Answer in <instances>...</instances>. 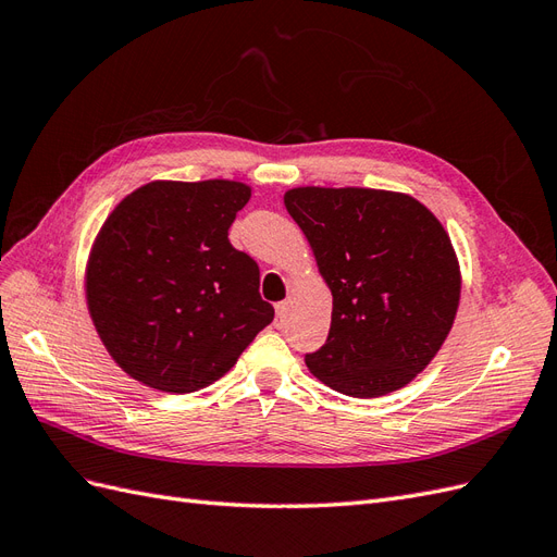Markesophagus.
<instances>
[{"instance_id": "esophagus-1", "label": "esophagus", "mask_w": 557, "mask_h": 557, "mask_svg": "<svg viewBox=\"0 0 557 557\" xmlns=\"http://www.w3.org/2000/svg\"><path fill=\"white\" fill-rule=\"evenodd\" d=\"M285 318H288V301H278L276 305V325L278 327L285 323Z\"/></svg>"}]
</instances>
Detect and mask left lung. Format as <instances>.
I'll return each instance as SVG.
<instances>
[{
	"mask_svg": "<svg viewBox=\"0 0 557 557\" xmlns=\"http://www.w3.org/2000/svg\"><path fill=\"white\" fill-rule=\"evenodd\" d=\"M285 209L332 290L325 344L305 360L348 397H379L423 372L453 327L460 267L446 230L409 195L295 188Z\"/></svg>",
	"mask_w": 557,
	"mask_h": 557,
	"instance_id": "8db88e82",
	"label": "left lung"
}]
</instances>
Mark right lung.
Segmentation results:
<instances>
[{"label":"right lung","mask_w":557,"mask_h":557,"mask_svg":"<svg viewBox=\"0 0 557 557\" xmlns=\"http://www.w3.org/2000/svg\"><path fill=\"white\" fill-rule=\"evenodd\" d=\"M248 199L237 181H158L109 215L88 262V309L132 379L195 393L274 320L258 262L227 239Z\"/></svg>","instance_id":"obj_1"}]
</instances>
